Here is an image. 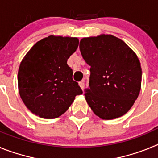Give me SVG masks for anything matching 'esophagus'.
<instances>
[{
  "label": "esophagus",
  "instance_id": "esophagus-1",
  "mask_svg": "<svg viewBox=\"0 0 158 158\" xmlns=\"http://www.w3.org/2000/svg\"><path fill=\"white\" fill-rule=\"evenodd\" d=\"M79 85H80L81 89L82 90H84V89H85V81H82L79 82Z\"/></svg>",
  "mask_w": 158,
  "mask_h": 158
}]
</instances>
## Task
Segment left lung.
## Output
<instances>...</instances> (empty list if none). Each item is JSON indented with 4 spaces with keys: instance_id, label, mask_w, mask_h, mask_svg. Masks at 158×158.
<instances>
[{
    "instance_id": "obj_1",
    "label": "left lung",
    "mask_w": 158,
    "mask_h": 158,
    "mask_svg": "<svg viewBox=\"0 0 158 158\" xmlns=\"http://www.w3.org/2000/svg\"><path fill=\"white\" fill-rule=\"evenodd\" d=\"M79 47L91 67L85 93L89 107L102 119L125 115L140 93L142 68L136 54L111 35L83 38Z\"/></svg>"
}]
</instances>
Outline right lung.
<instances>
[{
    "instance_id": "obj_1",
    "label": "right lung",
    "mask_w": 158,
    "mask_h": 158,
    "mask_svg": "<svg viewBox=\"0 0 158 158\" xmlns=\"http://www.w3.org/2000/svg\"><path fill=\"white\" fill-rule=\"evenodd\" d=\"M78 43L77 38L50 35L37 42L22 60L18 71L19 96L35 115L58 118L83 93L67 65Z\"/></svg>"
}]
</instances>
